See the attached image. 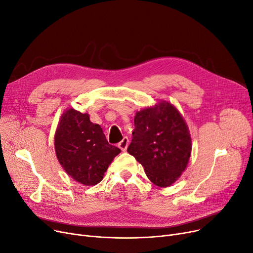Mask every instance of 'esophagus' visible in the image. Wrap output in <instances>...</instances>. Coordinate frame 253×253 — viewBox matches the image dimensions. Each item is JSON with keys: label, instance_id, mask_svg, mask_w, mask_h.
Here are the masks:
<instances>
[{"label": "esophagus", "instance_id": "esophagus-1", "mask_svg": "<svg viewBox=\"0 0 253 253\" xmlns=\"http://www.w3.org/2000/svg\"><path fill=\"white\" fill-rule=\"evenodd\" d=\"M128 143H129L128 138H127V137H125L122 141H120V142L118 143V147H119L120 149H122L123 151H126V148H127V146H128Z\"/></svg>", "mask_w": 253, "mask_h": 253}]
</instances>
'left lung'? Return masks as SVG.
Wrapping results in <instances>:
<instances>
[{
  "instance_id": "8db88e82",
  "label": "left lung",
  "mask_w": 253,
  "mask_h": 253,
  "mask_svg": "<svg viewBox=\"0 0 253 253\" xmlns=\"http://www.w3.org/2000/svg\"><path fill=\"white\" fill-rule=\"evenodd\" d=\"M127 152L143 166L153 184H173L186 169L191 152V138L182 115L166 101L138 111Z\"/></svg>"
}]
</instances>
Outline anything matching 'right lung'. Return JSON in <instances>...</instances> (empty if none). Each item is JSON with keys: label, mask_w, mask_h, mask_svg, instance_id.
Instances as JSON below:
<instances>
[{"label": "right lung", "mask_w": 253, "mask_h": 253, "mask_svg": "<svg viewBox=\"0 0 253 253\" xmlns=\"http://www.w3.org/2000/svg\"><path fill=\"white\" fill-rule=\"evenodd\" d=\"M56 158L67 172L83 185H95L120 149L110 145L99 125L87 113L73 108L63 114L54 135Z\"/></svg>", "instance_id": "obj_1"}]
</instances>
